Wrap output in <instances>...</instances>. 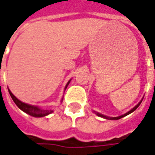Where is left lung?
<instances>
[{"instance_id": "left-lung-1", "label": "left lung", "mask_w": 155, "mask_h": 155, "mask_svg": "<svg viewBox=\"0 0 155 155\" xmlns=\"http://www.w3.org/2000/svg\"><path fill=\"white\" fill-rule=\"evenodd\" d=\"M141 102L142 101H140V103L139 104H137L136 106L135 107H134L131 110H130L128 113H126V114H123V115H121V116H119V117H113V118H111V117H107V116H104V115H103V114H99V113H96V114H97L98 116H100V117H103V118H105V119H108V120H120V119H121V118H123V117L124 116H126V115H128V114H130V113H132V112H134V111L135 110H136L137 108L139 107L140 106V104H141Z\"/></svg>"}]
</instances>
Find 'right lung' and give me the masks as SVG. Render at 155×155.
I'll return each instance as SVG.
<instances>
[{"mask_svg": "<svg viewBox=\"0 0 155 155\" xmlns=\"http://www.w3.org/2000/svg\"><path fill=\"white\" fill-rule=\"evenodd\" d=\"M70 83V81L68 82V84H66V86H65V89L67 88V85ZM9 93H10V95H11V97L12 98V100L13 101L15 102V104L18 106L22 111H24L25 112L26 114H30V115H31V116L34 117H43L45 116V115H47V114H51L52 111L51 110H41V109H39L37 106H34V105H30V104H25V103H23L21 101H19L17 98L15 97L14 94H12L11 91H9Z\"/></svg>", "mask_w": 155, "mask_h": 155, "instance_id": "right-lung-1", "label": "right lung"}]
</instances>
